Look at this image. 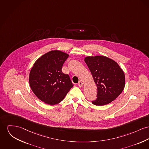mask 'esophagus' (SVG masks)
I'll list each match as a JSON object with an SVG mask.
<instances>
[{
    "instance_id": "esophagus-1",
    "label": "esophagus",
    "mask_w": 149,
    "mask_h": 149,
    "mask_svg": "<svg viewBox=\"0 0 149 149\" xmlns=\"http://www.w3.org/2000/svg\"><path fill=\"white\" fill-rule=\"evenodd\" d=\"M78 86H79V88H82L83 86V83L81 81H79L78 84Z\"/></svg>"
}]
</instances>
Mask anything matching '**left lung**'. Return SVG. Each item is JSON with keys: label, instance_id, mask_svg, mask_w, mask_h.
I'll use <instances>...</instances> for the list:
<instances>
[{"label": "left lung", "instance_id": "left-lung-1", "mask_svg": "<svg viewBox=\"0 0 149 149\" xmlns=\"http://www.w3.org/2000/svg\"><path fill=\"white\" fill-rule=\"evenodd\" d=\"M85 61L97 86V98L92 103L103 106L116 99L125 83L124 73L118 64L104 56H88Z\"/></svg>", "mask_w": 149, "mask_h": 149}]
</instances>
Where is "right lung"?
<instances>
[{
  "label": "right lung",
  "mask_w": 149,
  "mask_h": 149,
  "mask_svg": "<svg viewBox=\"0 0 149 149\" xmlns=\"http://www.w3.org/2000/svg\"><path fill=\"white\" fill-rule=\"evenodd\" d=\"M68 56L59 50L51 51L40 57L30 70L31 89L40 100L48 104L60 103L73 86L70 76L61 70Z\"/></svg>",
  "instance_id": "1"
}]
</instances>
